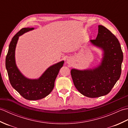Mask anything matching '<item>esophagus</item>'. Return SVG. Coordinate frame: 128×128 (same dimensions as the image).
Here are the masks:
<instances>
[{
	"mask_svg": "<svg viewBox=\"0 0 128 128\" xmlns=\"http://www.w3.org/2000/svg\"><path fill=\"white\" fill-rule=\"evenodd\" d=\"M70 61L69 60H67V62H68V63H70Z\"/></svg>",
	"mask_w": 128,
	"mask_h": 128,
	"instance_id": "esophagus-1",
	"label": "esophagus"
}]
</instances>
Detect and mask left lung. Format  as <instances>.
<instances>
[{
  "mask_svg": "<svg viewBox=\"0 0 128 128\" xmlns=\"http://www.w3.org/2000/svg\"><path fill=\"white\" fill-rule=\"evenodd\" d=\"M90 41L103 50L101 62L92 69H72L71 75L75 88L81 94L96 98L107 94L119 80L123 54L118 40L103 26L98 25L96 40Z\"/></svg>",
  "mask_w": 128,
  "mask_h": 128,
  "instance_id": "1",
  "label": "left lung"
}]
</instances>
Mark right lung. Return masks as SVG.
Here are the masks:
<instances>
[{
	"label": "right lung",
	"mask_w": 128,
	"mask_h": 128,
	"mask_svg": "<svg viewBox=\"0 0 128 128\" xmlns=\"http://www.w3.org/2000/svg\"><path fill=\"white\" fill-rule=\"evenodd\" d=\"M34 28H23L12 37L5 60V66L11 85L24 98L28 100L43 98L53 90L54 82L64 62L49 67L38 79H30L24 76L16 65L15 52L19 36Z\"/></svg>",
	"instance_id": "add662e5"
}]
</instances>
